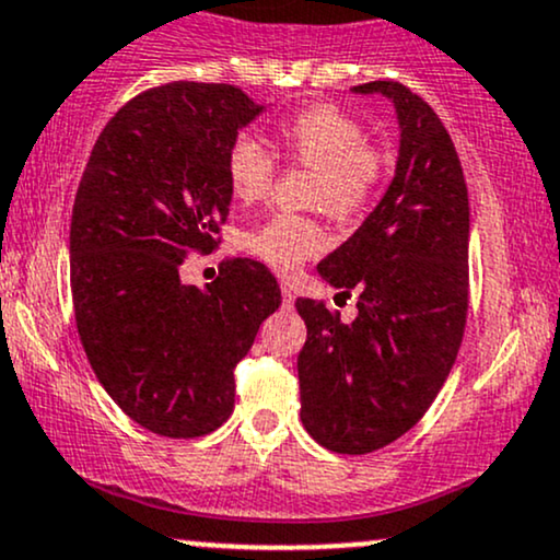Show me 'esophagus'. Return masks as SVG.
Wrapping results in <instances>:
<instances>
[{"mask_svg": "<svg viewBox=\"0 0 560 560\" xmlns=\"http://www.w3.org/2000/svg\"><path fill=\"white\" fill-rule=\"evenodd\" d=\"M281 305H284L287 311L289 307H294V292L287 284H281Z\"/></svg>", "mask_w": 560, "mask_h": 560, "instance_id": "obj_1", "label": "esophagus"}]
</instances>
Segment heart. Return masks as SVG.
<instances>
[{"label":"heart","instance_id":"1","mask_svg":"<svg viewBox=\"0 0 560 560\" xmlns=\"http://www.w3.org/2000/svg\"><path fill=\"white\" fill-rule=\"evenodd\" d=\"M273 150L281 158L316 168L311 202L337 221L361 218L374 202L384 178V155L369 144V133L352 115L331 105H313L279 118L271 128ZM273 158L258 139L236 137L226 150V182L242 202L266 197L273 184ZM244 249L289 273L302 260L326 249V234L307 215L273 213L244 234Z\"/></svg>","mask_w":560,"mask_h":560}]
</instances>
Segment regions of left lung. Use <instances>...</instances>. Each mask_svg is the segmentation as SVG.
<instances>
[{"mask_svg": "<svg viewBox=\"0 0 560 560\" xmlns=\"http://www.w3.org/2000/svg\"><path fill=\"white\" fill-rule=\"evenodd\" d=\"M392 100L400 124L395 178L361 229L318 262L350 324L300 298V419L326 450L363 455L413 429L458 355L468 313V189L447 128L397 81L352 86Z\"/></svg>", "mask_w": 560, "mask_h": 560, "instance_id": "obj_1", "label": "left lung"}]
</instances>
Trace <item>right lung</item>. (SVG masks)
Masks as SVG:
<instances>
[{
  "instance_id": "1",
  "label": "right lung",
  "mask_w": 560,
  "mask_h": 560,
  "mask_svg": "<svg viewBox=\"0 0 560 560\" xmlns=\"http://www.w3.org/2000/svg\"><path fill=\"white\" fill-rule=\"evenodd\" d=\"M229 83L173 81L102 128L70 218V292L89 363L128 419L171 440L215 432L234 410V369L281 305L273 273L234 258L205 289L189 253H213L231 189L226 150L255 120Z\"/></svg>"
}]
</instances>
